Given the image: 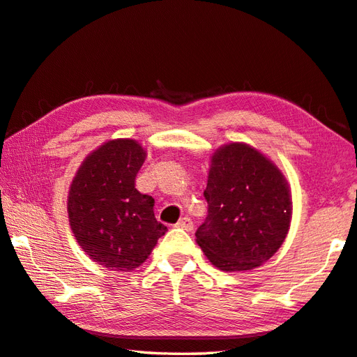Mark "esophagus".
I'll list each match as a JSON object with an SVG mask.
<instances>
[{"instance_id":"1","label":"esophagus","mask_w":357,"mask_h":357,"mask_svg":"<svg viewBox=\"0 0 357 357\" xmlns=\"http://www.w3.org/2000/svg\"><path fill=\"white\" fill-rule=\"evenodd\" d=\"M176 227L183 229V230H187V232H190V230L193 229V222H192L190 218H188V216H184V218H181L176 222Z\"/></svg>"}]
</instances>
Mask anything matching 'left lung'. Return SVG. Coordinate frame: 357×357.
<instances>
[{
    "mask_svg": "<svg viewBox=\"0 0 357 357\" xmlns=\"http://www.w3.org/2000/svg\"><path fill=\"white\" fill-rule=\"evenodd\" d=\"M204 197L208 215L195 235L213 266L250 271L282 248L292 218L289 184L252 145L230 142L215 150Z\"/></svg>",
    "mask_w": 357,
    "mask_h": 357,
    "instance_id": "left-lung-1",
    "label": "left lung"
}]
</instances>
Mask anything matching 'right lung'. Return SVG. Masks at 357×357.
I'll return each instance as SVG.
<instances>
[{
	"label": "right lung",
	"mask_w": 357,
	"mask_h": 357,
	"mask_svg": "<svg viewBox=\"0 0 357 357\" xmlns=\"http://www.w3.org/2000/svg\"><path fill=\"white\" fill-rule=\"evenodd\" d=\"M145 158L135 139H111L83 159L69 185V226L83 252L107 269L139 268L167 232L155 199L135 187Z\"/></svg>",
	"instance_id": "obj_1"
}]
</instances>
